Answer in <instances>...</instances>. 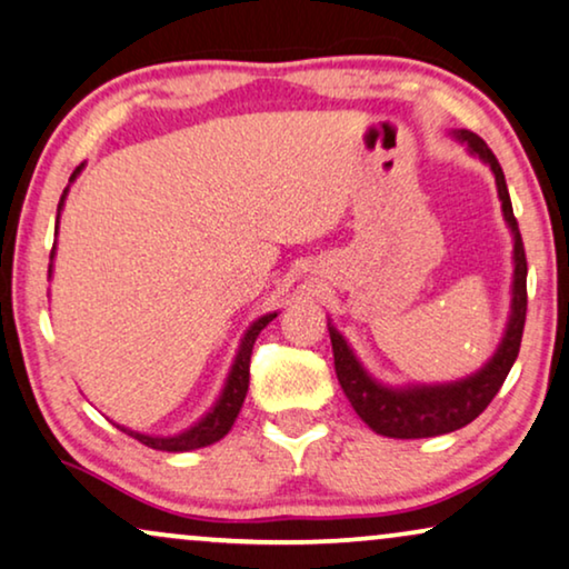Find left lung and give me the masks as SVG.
<instances>
[{
    "label": "left lung",
    "mask_w": 569,
    "mask_h": 569,
    "mask_svg": "<svg viewBox=\"0 0 569 569\" xmlns=\"http://www.w3.org/2000/svg\"><path fill=\"white\" fill-rule=\"evenodd\" d=\"M452 138H456L460 146H466L468 153L487 163L491 173H495L505 223L512 233L510 317H507L505 336L499 340L495 356H491L481 369H476L473 375H468L463 380L456 382L403 385V388H392V385L375 380V377L363 369V363L359 361V356L353 353V348L348 346L343 332L328 320L332 359H336V375L340 388H343L346 398L351 400L353 411L359 413V419L367 423L369 429L392 439L439 437L471 423L476 416L491 403V398H495L499 388H502L505 377L510 375L512 363L518 359L520 351L522 325H526V249H522L518 221H515L512 216V202L505 184L502 166H499L495 153H491L489 146L479 138V134L468 130H452Z\"/></svg>",
    "instance_id": "1"
}]
</instances>
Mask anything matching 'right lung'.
<instances>
[{"label":"right lung","mask_w":569,"mask_h":569,"mask_svg":"<svg viewBox=\"0 0 569 569\" xmlns=\"http://www.w3.org/2000/svg\"><path fill=\"white\" fill-rule=\"evenodd\" d=\"M80 163L74 173L70 177V181L78 179V173L82 171ZM67 192H70V187L64 189L62 200H59V208H57V233H59V216H62L64 210V200H67ZM54 254H57V241H54V249H51V262H54ZM51 270H54V264H49V278H51ZM272 317H278V312H268L262 317H257V320L249 325L244 338H241L239 343V351L233 356V363L229 369V377H226L223 382V390L221 396L213 406H210V411L202 416V419H197L192 427H187L184 431H177V435H142V431H134L130 427H124V423H117V429L127 431V435L138 439V442L146 445V448H153V450H163V452H189V450H197V448H208V445L218 442V439H223L229 435V429L233 427V421H237V416L241 411V403H244L247 398V388H249V359H252V346L257 336H260V330L264 325L272 322Z\"/></svg>","instance_id":"1"}]
</instances>
